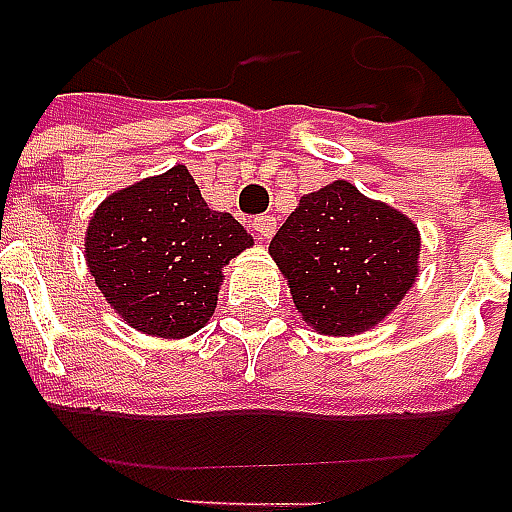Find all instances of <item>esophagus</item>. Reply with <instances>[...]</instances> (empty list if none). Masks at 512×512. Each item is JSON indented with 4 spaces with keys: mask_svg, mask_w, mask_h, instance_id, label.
Wrapping results in <instances>:
<instances>
[{
    "mask_svg": "<svg viewBox=\"0 0 512 512\" xmlns=\"http://www.w3.org/2000/svg\"><path fill=\"white\" fill-rule=\"evenodd\" d=\"M251 232L256 234V240L267 242L275 234V218L272 215H256L251 221Z\"/></svg>",
    "mask_w": 512,
    "mask_h": 512,
    "instance_id": "1",
    "label": "esophagus"
}]
</instances>
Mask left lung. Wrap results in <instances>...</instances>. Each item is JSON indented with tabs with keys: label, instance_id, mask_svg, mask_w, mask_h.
<instances>
[{
	"label": "left lung",
	"instance_id": "8db88e82",
	"mask_svg": "<svg viewBox=\"0 0 512 512\" xmlns=\"http://www.w3.org/2000/svg\"><path fill=\"white\" fill-rule=\"evenodd\" d=\"M418 226L348 180L299 199L270 242L302 321L348 337L380 324L418 280Z\"/></svg>",
	"mask_w": 512,
	"mask_h": 512
}]
</instances>
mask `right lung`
Returning a JSON list of instances; mask_svg holds the SVG:
<instances>
[{"mask_svg": "<svg viewBox=\"0 0 512 512\" xmlns=\"http://www.w3.org/2000/svg\"><path fill=\"white\" fill-rule=\"evenodd\" d=\"M253 237L215 213L183 164L121 188L96 207L86 264L107 305L142 334L180 340L215 313L224 267Z\"/></svg>", "mask_w": 512, "mask_h": 512, "instance_id": "1", "label": "right lung"}]
</instances>
